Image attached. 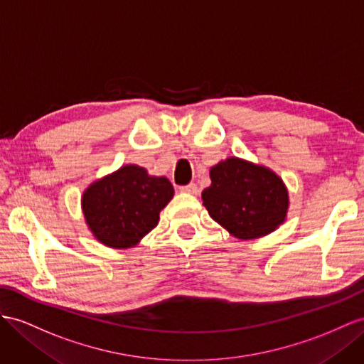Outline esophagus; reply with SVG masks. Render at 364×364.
<instances>
[{
  "instance_id": "1",
  "label": "esophagus",
  "mask_w": 364,
  "mask_h": 364,
  "mask_svg": "<svg viewBox=\"0 0 364 364\" xmlns=\"http://www.w3.org/2000/svg\"><path fill=\"white\" fill-rule=\"evenodd\" d=\"M180 191H181V192H184V193L195 195V193L198 192V188H197V184H195V183H191V184H188V186H181Z\"/></svg>"
}]
</instances>
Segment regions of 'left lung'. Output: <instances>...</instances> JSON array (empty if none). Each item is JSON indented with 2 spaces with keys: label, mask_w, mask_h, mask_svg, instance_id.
I'll use <instances>...</instances> for the list:
<instances>
[{
  "label": "left lung",
  "mask_w": 364,
  "mask_h": 364,
  "mask_svg": "<svg viewBox=\"0 0 364 364\" xmlns=\"http://www.w3.org/2000/svg\"><path fill=\"white\" fill-rule=\"evenodd\" d=\"M210 186L201 198L213 221L238 240H255L283 225L289 192L272 169L229 156L212 166Z\"/></svg>",
  "instance_id": "obj_1"
}]
</instances>
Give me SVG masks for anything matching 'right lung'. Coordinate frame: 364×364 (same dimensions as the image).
<instances>
[{
    "label": "right lung",
    "instance_id": "right-lung-1",
    "mask_svg": "<svg viewBox=\"0 0 364 364\" xmlns=\"http://www.w3.org/2000/svg\"><path fill=\"white\" fill-rule=\"evenodd\" d=\"M172 198L173 186L166 176L126 164L87 186L81 195V210L101 245L130 249L158 225L161 209Z\"/></svg>",
    "mask_w": 364,
    "mask_h": 364
}]
</instances>
